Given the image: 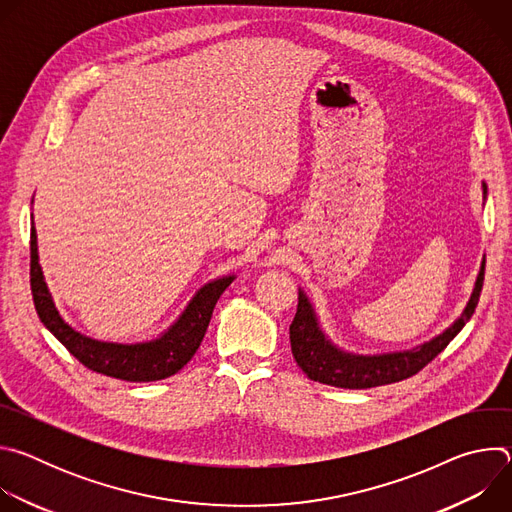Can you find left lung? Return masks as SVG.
<instances>
[{"mask_svg": "<svg viewBox=\"0 0 512 512\" xmlns=\"http://www.w3.org/2000/svg\"><path fill=\"white\" fill-rule=\"evenodd\" d=\"M482 283H484V267L478 275L476 289L468 308L464 310V316L444 334L413 350L381 354V356L346 354L336 346H332L320 332L308 298L300 291L298 312L289 324L291 352H294V358L300 364V369L312 381H318L324 385H332L340 389H371V387L405 381L417 375L423 367H427V364L440 354L454 340V336L466 326V322L470 320V316L478 306Z\"/></svg>", "mask_w": 512, "mask_h": 512, "instance_id": "8db88e82", "label": "left lung"}]
</instances>
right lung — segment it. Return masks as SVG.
Instances as JSON below:
<instances>
[{
    "instance_id": "1",
    "label": "right lung",
    "mask_w": 512,
    "mask_h": 512,
    "mask_svg": "<svg viewBox=\"0 0 512 512\" xmlns=\"http://www.w3.org/2000/svg\"><path fill=\"white\" fill-rule=\"evenodd\" d=\"M231 283L233 275L204 285L180 320L158 340L143 344L99 342L75 332L58 316L38 263L36 229L32 227L30 233V287L38 318L89 371L129 383L162 381L188 364L206 334L218 298Z\"/></svg>"
}]
</instances>
